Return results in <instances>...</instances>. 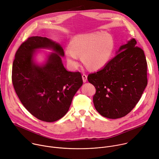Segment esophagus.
<instances>
[{"label": "esophagus", "mask_w": 159, "mask_h": 159, "mask_svg": "<svg viewBox=\"0 0 159 159\" xmlns=\"http://www.w3.org/2000/svg\"><path fill=\"white\" fill-rule=\"evenodd\" d=\"M82 77L83 82H86L87 79V75H85V74H82Z\"/></svg>", "instance_id": "34e87169"}]
</instances>
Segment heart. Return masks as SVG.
<instances>
[{
  "label": "heart",
  "mask_w": 159,
  "mask_h": 159,
  "mask_svg": "<svg viewBox=\"0 0 159 159\" xmlns=\"http://www.w3.org/2000/svg\"><path fill=\"white\" fill-rule=\"evenodd\" d=\"M114 48V41L107 33L96 32L79 34L71 41V48L66 50L67 60L73 68L79 65V55L90 69L98 70L109 61Z\"/></svg>",
  "instance_id": "b5f03b06"
}]
</instances>
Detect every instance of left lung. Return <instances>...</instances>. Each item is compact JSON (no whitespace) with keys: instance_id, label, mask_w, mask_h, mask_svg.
Wrapping results in <instances>:
<instances>
[{"instance_id":"8db88e82","label":"left lung","mask_w":159,"mask_h":159,"mask_svg":"<svg viewBox=\"0 0 159 159\" xmlns=\"http://www.w3.org/2000/svg\"><path fill=\"white\" fill-rule=\"evenodd\" d=\"M136 44L134 38L128 41L103 69L87 77L96 89L93 96L95 108L104 117L117 119L128 115L147 85L146 58Z\"/></svg>"}]
</instances>
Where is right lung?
Wrapping results in <instances>:
<instances>
[{
  "instance_id": "obj_1",
  "label": "right lung",
  "mask_w": 159,
  "mask_h": 159,
  "mask_svg": "<svg viewBox=\"0 0 159 159\" xmlns=\"http://www.w3.org/2000/svg\"><path fill=\"white\" fill-rule=\"evenodd\" d=\"M51 48L57 54L49 56L42 66L33 60L35 50ZM58 43L41 36L28 38L17 50L12 64V81L22 104L39 120L53 122L65 115L83 80L79 72L67 71Z\"/></svg>"
}]
</instances>
